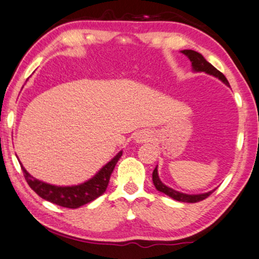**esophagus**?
Segmentation results:
<instances>
[{
    "instance_id": "1",
    "label": "esophagus",
    "mask_w": 259,
    "mask_h": 259,
    "mask_svg": "<svg viewBox=\"0 0 259 259\" xmlns=\"http://www.w3.org/2000/svg\"><path fill=\"white\" fill-rule=\"evenodd\" d=\"M150 139H151V133L146 130L139 131V132L134 134V141H136L137 144L146 143V141H148Z\"/></svg>"
}]
</instances>
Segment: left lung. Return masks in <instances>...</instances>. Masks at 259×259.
<instances>
[{"label": "left lung", "mask_w": 259, "mask_h": 259, "mask_svg": "<svg viewBox=\"0 0 259 259\" xmlns=\"http://www.w3.org/2000/svg\"><path fill=\"white\" fill-rule=\"evenodd\" d=\"M182 53L190 59L191 63H192L191 66H192L193 72L206 73V74H208V75L217 77V79L221 80L223 83H225L226 86L230 87L229 81L226 80L224 74L219 72L217 68H214V67L212 66L210 62H207L206 59H205L204 56L200 54V53L191 51V49H184V51H182ZM152 180H153L155 189H157L159 192H161V193L166 194V196L173 198L175 200L182 201V203H197V201H200V200L205 199V198H207L215 190L214 189V190L208 191V192L198 193V194H187V193L179 192V191L172 189V187L166 186L165 184L161 182L160 178H159V175H158V165L155 166L154 171H153V173H152Z\"/></svg>", "instance_id": "1"}]
</instances>
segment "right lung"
<instances>
[{
    "instance_id": "obj_1",
    "label": "right lung",
    "mask_w": 259,
    "mask_h": 259,
    "mask_svg": "<svg viewBox=\"0 0 259 259\" xmlns=\"http://www.w3.org/2000/svg\"><path fill=\"white\" fill-rule=\"evenodd\" d=\"M122 155V151H120L114 158L111 159L107 164L102 166L91 179L84 183L77 184L72 186H56L52 184L41 182L27 172V169L21 164L24 178H26L28 185L34 190L42 199L51 201L53 204L59 205L62 207L77 208L84 204L91 203L101 194L105 193L107 189L109 178L114 169L116 162Z\"/></svg>"
}]
</instances>
